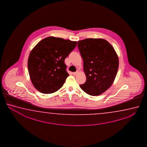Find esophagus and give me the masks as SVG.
<instances>
[{"label": "esophagus", "mask_w": 147, "mask_h": 147, "mask_svg": "<svg viewBox=\"0 0 147 147\" xmlns=\"http://www.w3.org/2000/svg\"><path fill=\"white\" fill-rule=\"evenodd\" d=\"M78 73V71H76V72H73V75H76Z\"/></svg>", "instance_id": "34e87169"}]
</instances>
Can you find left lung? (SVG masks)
Masks as SVG:
<instances>
[{"label": "left lung", "mask_w": 147, "mask_h": 147, "mask_svg": "<svg viewBox=\"0 0 147 147\" xmlns=\"http://www.w3.org/2000/svg\"><path fill=\"white\" fill-rule=\"evenodd\" d=\"M78 47L86 77L80 88L88 95H101L111 87L117 75L119 66L117 53L112 45L102 38L79 40Z\"/></svg>", "instance_id": "1"}]
</instances>
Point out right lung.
<instances>
[{"label":"right lung","mask_w":147,"mask_h":147,"mask_svg":"<svg viewBox=\"0 0 147 147\" xmlns=\"http://www.w3.org/2000/svg\"><path fill=\"white\" fill-rule=\"evenodd\" d=\"M76 45V41L49 36L33 48L28 68L31 81L37 90L51 94L62 87L69 76L64 61Z\"/></svg>","instance_id":"right-lung-1"}]
</instances>
